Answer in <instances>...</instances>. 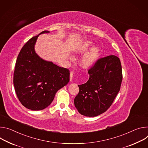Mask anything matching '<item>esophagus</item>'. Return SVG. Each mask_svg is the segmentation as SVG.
<instances>
[{
    "label": "esophagus",
    "instance_id": "1",
    "mask_svg": "<svg viewBox=\"0 0 148 148\" xmlns=\"http://www.w3.org/2000/svg\"><path fill=\"white\" fill-rule=\"evenodd\" d=\"M73 72L71 71V72H70V80H71V81H72V77H73Z\"/></svg>",
    "mask_w": 148,
    "mask_h": 148
}]
</instances>
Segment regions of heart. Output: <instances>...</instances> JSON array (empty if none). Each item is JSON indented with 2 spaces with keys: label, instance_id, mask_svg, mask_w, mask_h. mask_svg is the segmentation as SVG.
<instances>
[{
  "label": "heart",
  "instance_id": "1",
  "mask_svg": "<svg viewBox=\"0 0 148 148\" xmlns=\"http://www.w3.org/2000/svg\"><path fill=\"white\" fill-rule=\"evenodd\" d=\"M94 43L90 40H86L77 45L74 49L76 53L79 55L84 54L79 60V64L84 69H89L96 63L99 59L101 50L99 47L94 46Z\"/></svg>",
  "mask_w": 148,
  "mask_h": 148
}]
</instances>
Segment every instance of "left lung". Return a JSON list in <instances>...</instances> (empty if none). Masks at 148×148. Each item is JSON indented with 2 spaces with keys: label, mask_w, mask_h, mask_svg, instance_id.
<instances>
[{
  "label": "left lung",
  "mask_w": 148,
  "mask_h": 148,
  "mask_svg": "<svg viewBox=\"0 0 148 148\" xmlns=\"http://www.w3.org/2000/svg\"><path fill=\"white\" fill-rule=\"evenodd\" d=\"M89 80L78 85L74 104L82 115L94 117L106 112L118 93L122 72L120 59L110 55L98 60L88 71Z\"/></svg>",
  "instance_id": "obj_1"
}]
</instances>
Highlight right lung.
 Listing matches in <instances>:
<instances>
[{
    "label": "right lung",
    "mask_w": 148,
    "mask_h": 148,
    "mask_svg": "<svg viewBox=\"0 0 148 148\" xmlns=\"http://www.w3.org/2000/svg\"><path fill=\"white\" fill-rule=\"evenodd\" d=\"M50 32L45 30L32 38L23 46L16 60L13 84L21 103L32 110L47 108L56 92L69 82V71L52 62L41 58L35 52L39 36Z\"/></svg>",
    "instance_id": "add662e5"
}]
</instances>
